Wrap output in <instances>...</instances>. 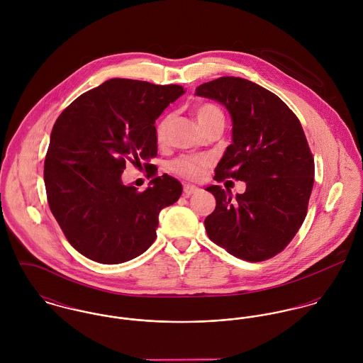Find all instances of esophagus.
<instances>
[{"mask_svg": "<svg viewBox=\"0 0 363 363\" xmlns=\"http://www.w3.org/2000/svg\"><path fill=\"white\" fill-rule=\"evenodd\" d=\"M201 190L197 187V186H193V184H186L184 186V196L186 197H190V196H193V194H197V193H200Z\"/></svg>", "mask_w": 363, "mask_h": 363, "instance_id": "1", "label": "esophagus"}]
</instances>
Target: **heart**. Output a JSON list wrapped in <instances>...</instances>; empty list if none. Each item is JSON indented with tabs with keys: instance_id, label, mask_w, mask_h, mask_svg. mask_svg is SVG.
<instances>
[{
	"instance_id": "heart-1",
	"label": "heart",
	"mask_w": 363,
	"mask_h": 363,
	"mask_svg": "<svg viewBox=\"0 0 363 363\" xmlns=\"http://www.w3.org/2000/svg\"><path fill=\"white\" fill-rule=\"evenodd\" d=\"M196 118H197L199 124L203 127L211 121L223 120V114L219 110V107H216L215 104H200L196 108ZM170 123H172V116L169 114V116H164L156 125V138L159 143H163L166 140ZM207 160L203 157L184 156L172 163V170L184 179L199 180L203 177V174L207 169Z\"/></svg>"
}]
</instances>
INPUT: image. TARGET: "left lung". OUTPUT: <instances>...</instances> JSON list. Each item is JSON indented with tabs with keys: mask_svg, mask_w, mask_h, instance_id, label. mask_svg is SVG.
Masks as SVG:
<instances>
[{
	"mask_svg": "<svg viewBox=\"0 0 363 363\" xmlns=\"http://www.w3.org/2000/svg\"><path fill=\"white\" fill-rule=\"evenodd\" d=\"M196 95L223 104L232 118V144L213 179L246 183L236 199L229 189H206L216 200L204 222L208 238L238 259H271L294 239L308 212L314 160L301 121L277 95L243 78L206 82Z\"/></svg>",
	"mask_w": 363,
	"mask_h": 363,
	"instance_id": "8db88e82",
	"label": "left lung"
}]
</instances>
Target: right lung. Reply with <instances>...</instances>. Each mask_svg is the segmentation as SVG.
Instances as JSON below:
<instances>
[{"label":"right lung","instance_id":"1","mask_svg":"<svg viewBox=\"0 0 363 363\" xmlns=\"http://www.w3.org/2000/svg\"><path fill=\"white\" fill-rule=\"evenodd\" d=\"M184 92L180 85L113 78L58 116L45 160L48 201L82 256L120 264L155 242L159 212L179 200L183 187L163 174L138 193L121 173L128 160L141 164L156 156L155 120Z\"/></svg>","mask_w":363,"mask_h":363}]
</instances>
